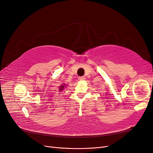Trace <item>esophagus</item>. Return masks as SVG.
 Segmentation results:
<instances>
[{"instance_id":"esophagus-1","label":"esophagus","mask_w":153,"mask_h":153,"mask_svg":"<svg viewBox=\"0 0 153 153\" xmlns=\"http://www.w3.org/2000/svg\"><path fill=\"white\" fill-rule=\"evenodd\" d=\"M85 79V76H80V77H78V80H84Z\"/></svg>"}]
</instances>
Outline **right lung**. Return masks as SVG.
Listing matches in <instances>:
<instances>
[{
  "label": "right lung",
  "mask_w": 153,
  "mask_h": 153,
  "mask_svg": "<svg viewBox=\"0 0 153 153\" xmlns=\"http://www.w3.org/2000/svg\"><path fill=\"white\" fill-rule=\"evenodd\" d=\"M64 85H62L61 86H60V87H59V88H60V89H59V91H62V90L64 89Z\"/></svg>",
  "instance_id": "add662e5"
}]
</instances>
